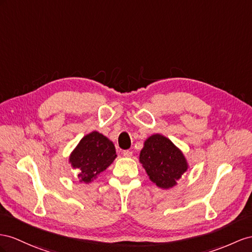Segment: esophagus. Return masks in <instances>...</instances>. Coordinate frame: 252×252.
<instances>
[{
    "label": "esophagus",
    "mask_w": 252,
    "mask_h": 252,
    "mask_svg": "<svg viewBox=\"0 0 252 252\" xmlns=\"http://www.w3.org/2000/svg\"><path fill=\"white\" fill-rule=\"evenodd\" d=\"M122 154H124V157H126V158H131L133 152L130 150H125L124 152H122Z\"/></svg>",
    "instance_id": "1"
}]
</instances>
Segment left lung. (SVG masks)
Masks as SVG:
<instances>
[{"label": "left lung", "instance_id": "obj_1", "mask_svg": "<svg viewBox=\"0 0 252 252\" xmlns=\"http://www.w3.org/2000/svg\"><path fill=\"white\" fill-rule=\"evenodd\" d=\"M139 160L151 181L160 189L175 186L177 180L188 169L183 153L159 134L152 135L145 141Z\"/></svg>", "mask_w": 252, "mask_h": 252}]
</instances>
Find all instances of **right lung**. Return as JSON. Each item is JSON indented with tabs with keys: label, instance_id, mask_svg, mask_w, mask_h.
<instances>
[{
	"label": "right lung",
	"instance_id": "right-lung-1",
	"mask_svg": "<svg viewBox=\"0 0 252 252\" xmlns=\"http://www.w3.org/2000/svg\"><path fill=\"white\" fill-rule=\"evenodd\" d=\"M116 157L112 141L94 131L82 138L70 156V163L79 170L77 178L80 181L88 183L105 170Z\"/></svg>",
	"mask_w": 252,
	"mask_h": 252
}]
</instances>
